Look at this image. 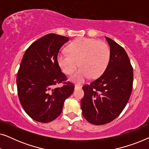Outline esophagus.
<instances>
[{
	"label": "esophagus",
	"instance_id": "34e87169",
	"mask_svg": "<svg viewBox=\"0 0 149 149\" xmlns=\"http://www.w3.org/2000/svg\"><path fill=\"white\" fill-rule=\"evenodd\" d=\"M81 86L79 85H74V89H81Z\"/></svg>",
	"mask_w": 149,
	"mask_h": 149
}]
</instances>
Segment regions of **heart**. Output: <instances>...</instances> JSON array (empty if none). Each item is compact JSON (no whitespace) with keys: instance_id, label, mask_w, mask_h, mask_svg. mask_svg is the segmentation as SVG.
<instances>
[{"instance_id":"b5f03b06","label":"heart","mask_w":149,"mask_h":149,"mask_svg":"<svg viewBox=\"0 0 149 149\" xmlns=\"http://www.w3.org/2000/svg\"><path fill=\"white\" fill-rule=\"evenodd\" d=\"M68 52L60 53L57 61L67 74L74 72L78 65L81 67L70 77V81L74 83H83L89 76L91 79L98 78L109 62L110 50L107 45L93 38H77L69 45Z\"/></svg>"}]
</instances>
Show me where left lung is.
<instances>
[{"instance_id": "obj_1", "label": "left lung", "mask_w": 149, "mask_h": 149, "mask_svg": "<svg viewBox=\"0 0 149 149\" xmlns=\"http://www.w3.org/2000/svg\"><path fill=\"white\" fill-rule=\"evenodd\" d=\"M110 60L104 72L90 85L83 87L81 106L83 117L93 125L116 119L125 107L132 90L133 68L124 49L106 36Z\"/></svg>"}]
</instances>
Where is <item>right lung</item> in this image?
I'll return each instance as SVG.
<instances>
[{
  "label": "right lung",
  "instance_id": "obj_1",
  "mask_svg": "<svg viewBox=\"0 0 149 149\" xmlns=\"http://www.w3.org/2000/svg\"><path fill=\"white\" fill-rule=\"evenodd\" d=\"M70 38L48 34L34 42L26 51L17 76L20 103L28 116L40 123L56 119L62 111L64 102L74 91V85L66 83L57 56L60 49Z\"/></svg>",
  "mask_w": 149,
  "mask_h": 149
}]
</instances>
